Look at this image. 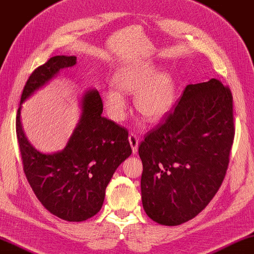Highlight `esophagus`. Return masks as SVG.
Wrapping results in <instances>:
<instances>
[{"instance_id":"34e87169","label":"esophagus","mask_w":254,"mask_h":254,"mask_svg":"<svg viewBox=\"0 0 254 254\" xmlns=\"http://www.w3.org/2000/svg\"><path fill=\"white\" fill-rule=\"evenodd\" d=\"M128 142H130V146L132 148V153L133 154H137L138 152V145H139V139L135 134L131 133L130 135H128Z\"/></svg>"}]
</instances>
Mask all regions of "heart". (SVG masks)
Listing matches in <instances>:
<instances>
[{"label":"heart","mask_w":254,"mask_h":254,"mask_svg":"<svg viewBox=\"0 0 254 254\" xmlns=\"http://www.w3.org/2000/svg\"><path fill=\"white\" fill-rule=\"evenodd\" d=\"M114 84L116 87H107L102 92V101L108 116L115 122H121L127 112L123 91L135 94V108L149 122L163 119L174 106V78L168 71L156 72L152 62H135L121 67L114 76Z\"/></svg>","instance_id":"b5f03b06"}]
</instances>
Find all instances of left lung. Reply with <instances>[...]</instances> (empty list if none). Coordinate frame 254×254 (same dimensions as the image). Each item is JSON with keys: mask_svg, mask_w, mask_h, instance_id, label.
I'll list each match as a JSON object with an SVG mask.
<instances>
[{"mask_svg": "<svg viewBox=\"0 0 254 254\" xmlns=\"http://www.w3.org/2000/svg\"><path fill=\"white\" fill-rule=\"evenodd\" d=\"M234 134L229 88L214 78L188 85L166 122L139 146L146 214L163 226L197 216L222 184Z\"/></svg>", "mask_w": 254, "mask_h": 254, "instance_id": "8db88e82", "label": "left lung"}]
</instances>
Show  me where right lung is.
Segmentation results:
<instances>
[{
	"instance_id": "add662e5",
	"label": "right lung",
	"mask_w": 254,
	"mask_h": 254,
	"mask_svg": "<svg viewBox=\"0 0 254 254\" xmlns=\"http://www.w3.org/2000/svg\"><path fill=\"white\" fill-rule=\"evenodd\" d=\"M76 56H54L33 71L25 85L17 112L16 133L24 173L40 202L60 219L80 222L101 209L106 188L114 173L131 155L127 128L103 117L98 90L80 96V115L65 147L45 154L33 147L24 133L21 105L59 76L76 65Z\"/></svg>"
}]
</instances>
